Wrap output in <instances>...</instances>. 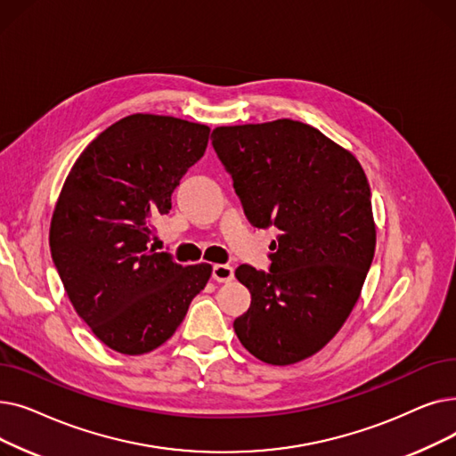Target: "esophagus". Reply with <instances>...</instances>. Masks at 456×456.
<instances>
[{
	"label": "esophagus",
	"mask_w": 456,
	"mask_h": 456,
	"mask_svg": "<svg viewBox=\"0 0 456 456\" xmlns=\"http://www.w3.org/2000/svg\"><path fill=\"white\" fill-rule=\"evenodd\" d=\"M212 279L216 282H229L234 279V272L229 265H216L212 268Z\"/></svg>",
	"instance_id": "1"
}]
</instances>
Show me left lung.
<instances>
[{"instance_id": "1", "label": "left lung", "mask_w": 456, "mask_h": 456, "mask_svg": "<svg viewBox=\"0 0 456 456\" xmlns=\"http://www.w3.org/2000/svg\"><path fill=\"white\" fill-rule=\"evenodd\" d=\"M212 148L249 224L281 231L270 272H234L251 294L234 332L258 361L296 364L340 330L361 296L375 253L366 174L349 151L294 119L216 127Z\"/></svg>"}]
</instances>
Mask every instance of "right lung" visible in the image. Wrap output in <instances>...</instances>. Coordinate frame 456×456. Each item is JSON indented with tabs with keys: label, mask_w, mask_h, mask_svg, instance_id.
Here are the masks:
<instances>
[{
	"label": "right lung",
	"mask_w": 456,
	"mask_h": 456,
	"mask_svg": "<svg viewBox=\"0 0 456 456\" xmlns=\"http://www.w3.org/2000/svg\"><path fill=\"white\" fill-rule=\"evenodd\" d=\"M208 133L172 116L131 114L92 140L66 177L50 229L53 265L79 318L118 353L162 346L212 273L148 248Z\"/></svg>",
	"instance_id": "obj_1"
}]
</instances>
